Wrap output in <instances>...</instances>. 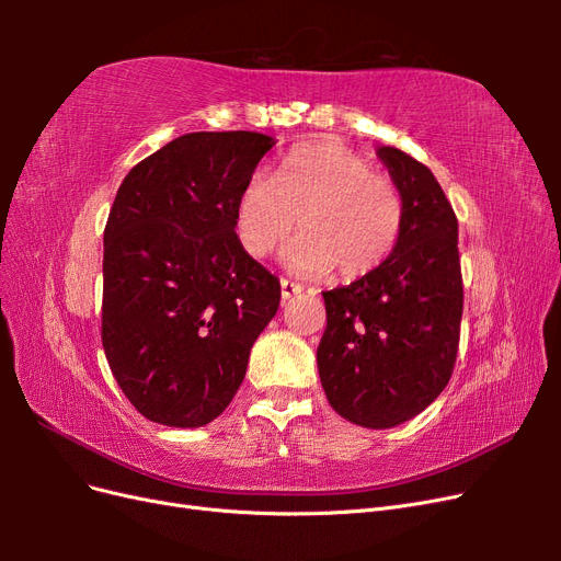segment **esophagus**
Masks as SVG:
<instances>
[{
    "mask_svg": "<svg viewBox=\"0 0 561 561\" xmlns=\"http://www.w3.org/2000/svg\"><path fill=\"white\" fill-rule=\"evenodd\" d=\"M301 290H304V287H301L299 283H293V280H287V278H280V297H283V299L297 297V295H301Z\"/></svg>",
    "mask_w": 561,
    "mask_h": 561,
    "instance_id": "34e87169",
    "label": "esophagus"
}]
</instances>
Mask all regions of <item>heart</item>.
<instances>
[{"label": "heart", "instance_id": "1", "mask_svg": "<svg viewBox=\"0 0 561 561\" xmlns=\"http://www.w3.org/2000/svg\"><path fill=\"white\" fill-rule=\"evenodd\" d=\"M301 236L285 252L297 274L360 278L393 252L404 219L396 182L336 142L295 147L276 180L252 173L236 196L233 231L254 260L280 248L297 227Z\"/></svg>", "mask_w": 561, "mask_h": 561}]
</instances>
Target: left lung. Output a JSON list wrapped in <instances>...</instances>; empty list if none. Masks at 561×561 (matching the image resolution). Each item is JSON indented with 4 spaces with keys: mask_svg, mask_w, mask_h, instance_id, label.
<instances>
[{
    "mask_svg": "<svg viewBox=\"0 0 561 561\" xmlns=\"http://www.w3.org/2000/svg\"><path fill=\"white\" fill-rule=\"evenodd\" d=\"M379 159L402 194L404 219L388 260L322 293L328 328L318 375L332 410L365 428L421 414L451 379L463 316L458 219L435 175L396 147Z\"/></svg>",
    "mask_w": 561,
    "mask_h": 561,
    "instance_id": "8db88e82",
    "label": "left lung"
}]
</instances>
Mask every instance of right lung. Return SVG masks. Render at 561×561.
Returning <instances> with one entry per match:
<instances>
[{
  "mask_svg": "<svg viewBox=\"0 0 561 561\" xmlns=\"http://www.w3.org/2000/svg\"><path fill=\"white\" fill-rule=\"evenodd\" d=\"M262 133H186L130 168L105 227L103 348L142 416L198 428L243 383L280 283L241 248L233 206Z\"/></svg>",
  "mask_w": 561,
  "mask_h": 561,
  "instance_id": "add662e5",
  "label": "right lung"
}]
</instances>
